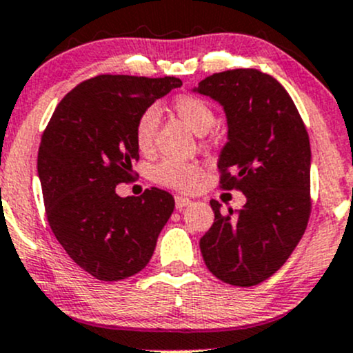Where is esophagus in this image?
Here are the masks:
<instances>
[{
    "instance_id": "obj_1",
    "label": "esophagus",
    "mask_w": 353,
    "mask_h": 353,
    "mask_svg": "<svg viewBox=\"0 0 353 353\" xmlns=\"http://www.w3.org/2000/svg\"><path fill=\"white\" fill-rule=\"evenodd\" d=\"M190 203H192V200L187 199V196H180V195L175 196V207L178 208V210H181L183 207L190 205Z\"/></svg>"
}]
</instances>
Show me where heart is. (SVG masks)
Here are the masks:
<instances>
[{"mask_svg": "<svg viewBox=\"0 0 353 353\" xmlns=\"http://www.w3.org/2000/svg\"><path fill=\"white\" fill-rule=\"evenodd\" d=\"M173 112L196 134H205L215 123V112L207 101L193 94H183L173 101ZM158 128V111L148 108L138 116L134 124V141L141 153H150L153 150L154 134ZM203 175V168L196 161H181L166 158L154 165L151 178L158 185L173 190L187 192L195 187L196 181Z\"/></svg>", "mask_w": 353, "mask_h": 353, "instance_id": "b5f03b06", "label": "heart"}]
</instances>
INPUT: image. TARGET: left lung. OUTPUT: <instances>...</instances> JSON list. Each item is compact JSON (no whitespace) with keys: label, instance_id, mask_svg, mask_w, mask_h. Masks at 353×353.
<instances>
[{"label":"left lung","instance_id":"1","mask_svg":"<svg viewBox=\"0 0 353 353\" xmlns=\"http://www.w3.org/2000/svg\"><path fill=\"white\" fill-rule=\"evenodd\" d=\"M196 92L223 105L229 141L219 157L221 188L248 202L221 210L200 239L208 271L232 286H256L286 263L312 214L310 138L286 89L256 69L219 72Z\"/></svg>","mask_w":353,"mask_h":353}]
</instances>
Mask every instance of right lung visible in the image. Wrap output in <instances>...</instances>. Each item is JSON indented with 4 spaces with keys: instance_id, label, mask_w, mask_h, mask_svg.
I'll return each mask as SVG.
<instances>
[{
    "instance_id": "right-lung-1",
    "label": "right lung",
    "mask_w": 353,
    "mask_h": 353,
    "mask_svg": "<svg viewBox=\"0 0 353 353\" xmlns=\"http://www.w3.org/2000/svg\"><path fill=\"white\" fill-rule=\"evenodd\" d=\"M176 77L97 75L59 102L39 150L45 212L57 241L77 266L101 281H121L150 263L175 200L151 187L119 196L134 178L138 116L180 87Z\"/></svg>"
}]
</instances>
